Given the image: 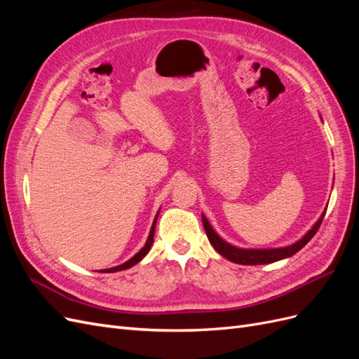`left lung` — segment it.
<instances>
[{
	"mask_svg": "<svg viewBox=\"0 0 359 359\" xmlns=\"http://www.w3.org/2000/svg\"><path fill=\"white\" fill-rule=\"evenodd\" d=\"M323 217H325V212L320 215L318 223L314 224L311 229L306 235H304L302 240H299L298 243L292 244L289 247H283V248H268V250H247V248L233 247L231 244H227L224 240H222V238L214 232V229L210 226L205 215H202V223H203L205 232H206V236H208L210 243L223 257L232 260V262H235V264H241V265H264V264L277 262V260H280V259L290 257L297 252H299V250L306 245L314 235H316V232L319 231V227L322 224Z\"/></svg>",
	"mask_w": 359,
	"mask_h": 359,
	"instance_id": "1",
	"label": "left lung"
}]
</instances>
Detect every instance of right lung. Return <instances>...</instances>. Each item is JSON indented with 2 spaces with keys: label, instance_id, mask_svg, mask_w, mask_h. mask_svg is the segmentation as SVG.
Here are the masks:
<instances>
[{
  "label": "right lung",
  "instance_id": "add662e5",
  "mask_svg": "<svg viewBox=\"0 0 359 359\" xmlns=\"http://www.w3.org/2000/svg\"><path fill=\"white\" fill-rule=\"evenodd\" d=\"M157 215H158V214H157ZM157 215H156L153 227H151V232H149V235H148V240H147L145 245L142 247V250H140V252H137L132 259L127 260V262H124L123 265H118V266H114V268H109V269H103L102 273H116V271H123V269H127V268H132L133 265H136L137 262H140V260H142V259L147 256V253L149 252V248H151V245H153V241H154V231H156Z\"/></svg>",
  "mask_w": 359,
  "mask_h": 359
}]
</instances>
